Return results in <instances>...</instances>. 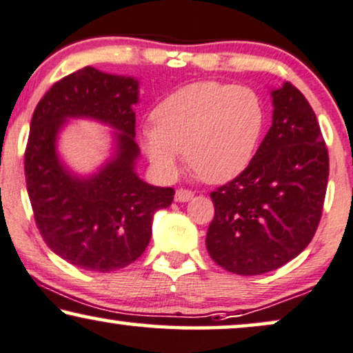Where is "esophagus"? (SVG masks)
<instances>
[{"label":"esophagus","mask_w":353,"mask_h":353,"mask_svg":"<svg viewBox=\"0 0 353 353\" xmlns=\"http://www.w3.org/2000/svg\"><path fill=\"white\" fill-rule=\"evenodd\" d=\"M174 199H176V201H179V203H185V201H190L194 199V192L185 190V189H177Z\"/></svg>","instance_id":"1"}]
</instances>
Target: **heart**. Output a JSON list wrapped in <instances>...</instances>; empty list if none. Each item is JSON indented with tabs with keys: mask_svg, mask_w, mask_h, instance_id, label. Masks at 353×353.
I'll list each match as a JSON object with an SVG mask.
<instances>
[{
	"mask_svg": "<svg viewBox=\"0 0 353 353\" xmlns=\"http://www.w3.org/2000/svg\"><path fill=\"white\" fill-rule=\"evenodd\" d=\"M140 130L150 163L164 177L179 171L181 152L201 181L224 184L245 171L260 142L265 110L250 88L195 82L177 88Z\"/></svg>",
	"mask_w": 353,
	"mask_h": 353,
	"instance_id": "b5f03b06",
	"label": "heart"
}]
</instances>
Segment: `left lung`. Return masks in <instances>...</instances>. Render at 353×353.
Returning a JSON list of instances; mask_svg holds the SVG:
<instances>
[{"mask_svg": "<svg viewBox=\"0 0 353 353\" xmlns=\"http://www.w3.org/2000/svg\"><path fill=\"white\" fill-rule=\"evenodd\" d=\"M272 124L245 171L211 192L206 250L241 276L278 270L312 242L330 158L307 98L290 82L271 90Z\"/></svg>", "mask_w": 353, "mask_h": 353, "instance_id": "8db88e82", "label": "left lung"}]
</instances>
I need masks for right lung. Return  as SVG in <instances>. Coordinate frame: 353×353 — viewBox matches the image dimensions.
Here are the masks:
<instances>
[{
    "label": "right lung",
    "mask_w": 353,
    "mask_h": 353,
    "mask_svg": "<svg viewBox=\"0 0 353 353\" xmlns=\"http://www.w3.org/2000/svg\"><path fill=\"white\" fill-rule=\"evenodd\" d=\"M139 100L137 79L87 65L56 82L32 116L26 182L37 228L56 255L82 270L134 263L152 239L154 213L172 203L174 189L150 185L135 171ZM70 119L113 129L110 158L95 173H75L60 158L57 140Z\"/></svg>",
    "instance_id": "obj_1"
}]
</instances>
